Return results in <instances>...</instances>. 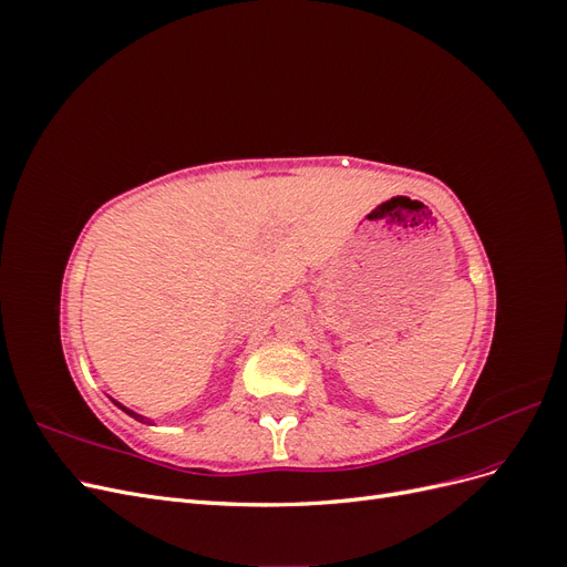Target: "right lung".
<instances>
[{
	"label": "right lung",
	"instance_id": "right-lung-1",
	"mask_svg": "<svg viewBox=\"0 0 567 567\" xmlns=\"http://www.w3.org/2000/svg\"><path fill=\"white\" fill-rule=\"evenodd\" d=\"M113 404H115V406H117V409H123V411H125V414H130V416H132V419H136V421H142V423H146V419H144V416H142V414H136V411H132V409H127V406H125V404H120V402H115V400H113Z\"/></svg>",
	"mask_w": 567,
	"mask_h": 567
}]
</instances>
